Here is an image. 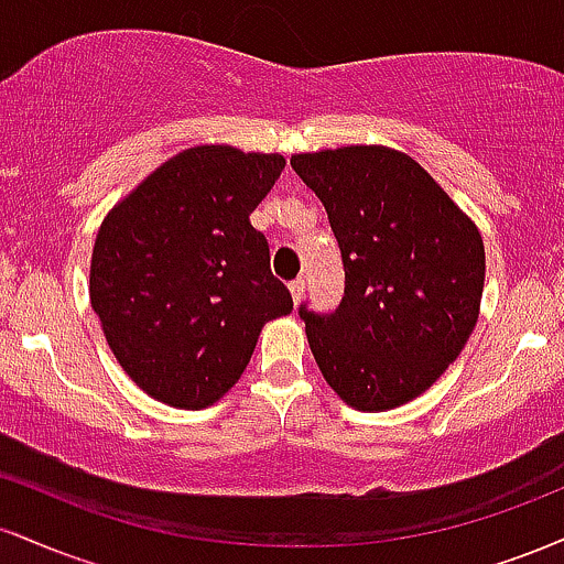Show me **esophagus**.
Returning <instances> with one entry per match:
<instances>
[{
	"mask_svg": "<svg viewBox=\"0 0 564 564\" xmlns=\"http://www.w3.org/2000/svg\"><path fill=\"white\" fill-rule=\"evenodd\" d=\"M304 289H307V283L302 281V278H296V281L289 283V291H291V300H294V304H300Z\"/></svg>",
	"mask_w": 564,
	"mask_h": 564,
	"instance_id": "34e87169",
	"label": "esophagus"
}]
</instances>
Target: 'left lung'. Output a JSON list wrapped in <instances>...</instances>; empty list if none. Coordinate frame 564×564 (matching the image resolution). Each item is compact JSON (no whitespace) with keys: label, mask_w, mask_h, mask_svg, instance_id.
<instances>
[{"label":"left lung","mask_w":564,"mask_h":564,"mask_svg":"<svg viewBox=\"0 0 564 564\" xmlns=\"http://www.w3.org/2000/svg\"><path fill=\"white\" fill-rule=\"evenodd\" d=\"M345 268L332 313L300 304L310 349L347 405L390 411L458 358L477 323L485 249L475 225L411 156L381 145L302 153Z\"/></svg>","instance_id":"1"}]
</instances>
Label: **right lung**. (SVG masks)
<instances>
[{
  "label": "right lung",
  "instance_id": "add662e5",
  "mask_svg": "<svg viewBox=\"0 0 564 564\" xmlns=\"http://www.w3.org/2000/svg\"><path fill=\"white\" fill-rule=\"evenodd\" d=\"M275 153L200 145L161 164L106 217L89 300L124 371L153 398L206 408L236 384L268 321L294 310L249 215Z\"/></svg>",
  "mask_w": 564,
  "mask_h": 564
}]
</instances>
